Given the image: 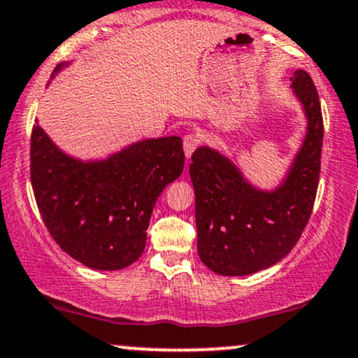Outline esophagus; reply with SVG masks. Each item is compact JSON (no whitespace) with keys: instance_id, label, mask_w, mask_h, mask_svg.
I'll return each mask as SVG.
<instances>
[{"instance_id":"1","label":"esophagus","mask_w":358,"mask_h":358,"mask_svg":"<svg viewBox=\"0 0 358 358\" xmlns=\"http://www.w3.org/2000/svg\"><path fill=\"white\" fill-rule=\"evenodd\" d=\"M199 143L200 139L199 136H195V134H187V136L183 138V151L187 158H190L193 151H195L196 146H199Z\"/></svg>"}]
</instances>
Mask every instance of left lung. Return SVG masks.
<instances>
[{
  "label": "left lung",
  "mask_w": 358,
  "mask_h": 358,
  "mask_svg": "<svg viewBox=\"0 0 358 358\" xmlns=\"http://www.w3.org/2000/svg\"><path fill=\"white\" fill-rule=\"evenodd\" d=\"M308 119L306 136L293 165L274 190H261L239 166L208 146L192 155L196 249L222 276H245L271 268L291 252L305 231L316 199L323 116L316 87L305 71L291 77Z\"/></svg>",
  "instance_id": "1"
}]
</instances>
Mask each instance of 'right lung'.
Instances as JSON below:
<instances>
[{
	"label": "right lung",
	"mask_w": 358,
	"mask_h": 358,
	"mask_svg": "<svg viewBox=\"0 0 358 358\" xmlns=\"http://www.w3.org/2000/svg\"><path fill=\"white\" fill-rule=\"evenodd\" d=\"M183 165L178 136L143 139L106 159L82 162L59 150L38 124L31 131V187L45 227L64 252L92 269L138 261L156 200Z\"/></svg>",
	"instance_id": "add662e5"
}]
</instances>
